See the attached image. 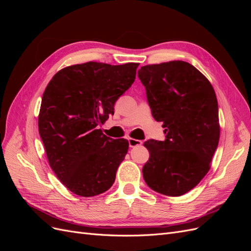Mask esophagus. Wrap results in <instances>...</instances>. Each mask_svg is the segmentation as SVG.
<instances>
[{"instance_id":"esophagus-1","label":"esophagus","mask_w":251,"mask_h":251,"mask_svg":"<svg viewBox=\"0 0 251 251\" xmlns=\"http://www.w3.org/2000/svg\"><path fill=\"white\" fill-rule=\"evenodd\" d=\"M142 141L138 140V139H134V138H128V146L130 148H135L137 146H141Z\"/></svg>"}]
</instances>
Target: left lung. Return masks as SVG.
Returning <instances> with one entry per match:
<instances>
[{
	"mask_svg": "<svg viewBox=\"0 0 251 251\" xmlns=\"http://www.w3.org/2000/svg\"><path fill=\"white\" fill-rule=\"evenodd\" d=\"M151 115L162 121L165 140L144 142L142 169L153 191L178 197L193 189L210 169L220 138L218 100L209 80L183 60L147 65L138 70Z\"/></svg>",
	"mask_w": 251,
	"mask_h": 251,
	"instance_id": "1",
	"label": "left lung"
}]
</instances>
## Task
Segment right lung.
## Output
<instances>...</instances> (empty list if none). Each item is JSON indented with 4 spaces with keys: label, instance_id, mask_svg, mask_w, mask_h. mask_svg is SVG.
Instances as JSON below:
<instances>
[{
    "label": "right lung",
    "instance_id": "add662e5",
    "mask_svg": "<svg viewBox=\"0 0 251 251\" xmlns=\"http://www.w3.org/2000/svg\"><path fill=\"white\" fill-rule=\"evenodd\" d=\"M139 64L89 62L59 70L45 89L39 132L49 164L75 195L93 197L113 185L127 153L126 139H112L97 126L136 78Z\"/></svg>",
    "mask_w": 251,
    "mask_h": 251
}]
</instances>
